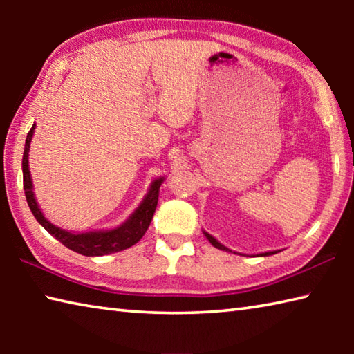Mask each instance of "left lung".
<instances>
[{
  "instance_id": "1",
  "label": "left lung",
  "mask_w": 354,
  "mask_h": 354,
  "mask_svg": "<svg viewBox=\"0 0 354 354\" xmlns=\"http://www.w3.org/2000/svg\"><path fill=\"white\" fill-rule=\"evenodd\" d=\"M203 234L206 236L207 241L211 242L215 248H218V250H223V251H231V253H232V250H230V248H227V247H225L223 243H220V242L217 241V239H215L214 236L209 234V232L203 231ZM234 253H236V251H234ZM277 253H279V251H267V253H259V254H257V256H272V254H277Z\"/></svg>"
}]
</instances>
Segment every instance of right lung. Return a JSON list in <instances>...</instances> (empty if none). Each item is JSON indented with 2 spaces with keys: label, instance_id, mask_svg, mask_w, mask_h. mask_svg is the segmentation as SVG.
<instances>
[{
  "label": "right lung",
  "instance_id": "obj_1",
  "mask_svg": "<svg viewBox=\"0 0 354 354\" xmlns=\"http://www.w3.org/2000/svg\"><path fill=\"white\" fill-rule=\"evenodd\" d=\"M34 129H35V123L32 124L31 131H29L26 136L21 169H23V187H25L26 201L35 220H37L53 237H56L59 242L64 243L65 247L70 248L71 251H76V253H80L82 256H104V254L118 253V251L127 250L139 242L143 237V234L147 232L149 223H151L156 206H158V200H159V189L165 181V178L160 176V178L153 179L151 184H149L147 195L143 196L139 207H137L136 211L117 227H112V230L86 231V232L62 230V227L53 225L51 221L45 217L34 195L32 178H31V171H29V148H31Z\"/></svg>",
  "mask_w": 354,
  "mask_h": 354
}]
</instances>
